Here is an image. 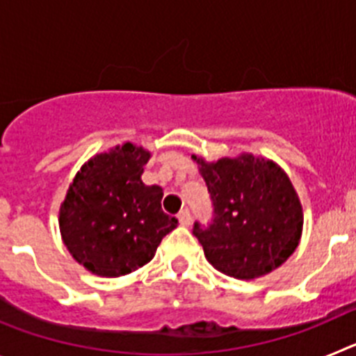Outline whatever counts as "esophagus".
I'll return each mask as SVG.
<instances>
[{"mask_svg":"<svg viewBox=\"0 0 356 356\" xmlns=\"http://www.w3.org/2000/svg\"><path fill=\"white\" fill-rule=\"evenodd\" d=\"M178 219H180L181 226H188L191 221H193V217H191V212H188V210H181V212L178 213Z\"/></svg>","mask_w":356,"mask_h":356,"instance_id":"obj_1","label":"esophagus"}]
</instances>
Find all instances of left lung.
I'll use <instances>...</instances> for the list:
<instances>
[{"label": "left lung", "mask_w": 356, "mask_h": 356, "mask_svg": "<svg viewBox=\"0 0 356 356\" xmlns=\"http://www.w3.org/2000/svg\"><path fill=\"white\" fill-rule=\"evenodd\" d=\"M213 205L207 228L193 234L217 271L237 280L269 275L296 251L303 207L287 172L264 156L242 153L207 162L193 155Z\"/></svg>", "instance_id": "obj_1"}]
</instances>
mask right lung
<instances>
[{
	"label": "right lung",
	"instance_id": "1",
	"mask_svg": "<svg viewBox=\"0 0 356 356\" xmlns=\"http://www.w3.org/2000/svg\"><path fill=\"white\" fill-rule=\"evenodd\" d=\"M151 153L124 143L81 165L58 212L65 248L92 275L115 278L146 266L178 226L162 210L163 191L143 181Z\"/></svg>",
	"mask_w": 356,
	"mask_h": 356
}]
</instances>
